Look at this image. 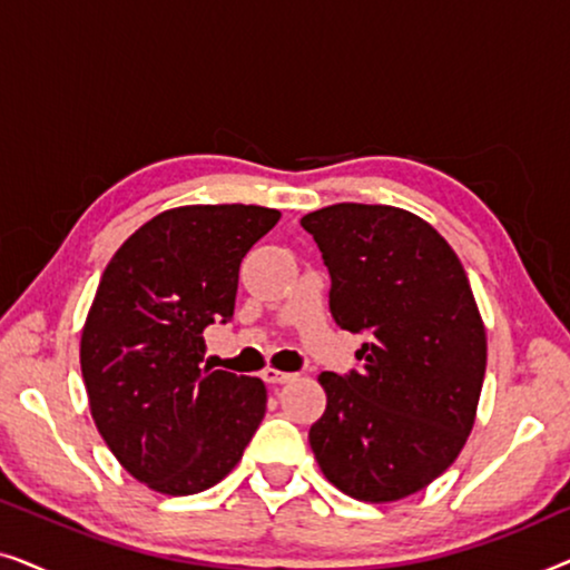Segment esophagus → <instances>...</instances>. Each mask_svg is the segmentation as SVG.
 <instances>
[{
	"label": "esophagus",
	"mask_w": 570,
	"mask_h": 570,
	"mask_svg": "<svg viewBox=\"0 0 570 570\" xmlns=\"http://www.w3.org/2000/svg\"><path fill=\"white\" fill-rule=\"evenodd\" d=\"M262 379L267 381V384H287V381L295 379V373H285V371H277V368H267L262 373Z\"/></svg>",
	"instance_id": "obj_1"
}]
</instances>
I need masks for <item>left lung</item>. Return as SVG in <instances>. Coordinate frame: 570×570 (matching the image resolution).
Returning a JSON list of instances; mask_svg holds the SVG:
<instances>
[{"instance_id":"obj_1","label":"left lung","mask_w":570,"mask_h":570,"mask_svg":"<svg viewBox=\"0 0 570 570\" xmlns=\"http://www.w3.org/2000/svg\"><path fill=\"white\" fill-rule=\"evenodd\" d=\"M332 277L330 308L368 332L361 373L324 371L308 441L324 478L365 503L402 501L449 470L470 439L488 337L446 238L407 209L342 202L301 220Z\"/></svg>"}]
</instances>
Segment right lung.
<instances>
[{"label":"right lung","mask_w":570,"mask_h":570,"mask_svg":"<svg viewBox=\"0 0 570 570\" xmlns=\"http://www.w3.org/2000/svg\"><path fill=\"white\" fill-rule=\"evenodd\" d=\"M277 220L256 205L166 209L100 277L80 340L90 415L124 470L155 493L217 485L262 423L264 381L199 368L202 332L233 318L240 262Z\"/></svg>","instance_id":"1"}]
</instances>
